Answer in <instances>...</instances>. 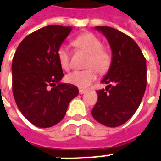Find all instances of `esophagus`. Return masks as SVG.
Masks as SVG:
<instances>
[{"label": "esophagus", "instance_id": "obj_1", "mask_svg": "<svg viewBox=\"0 0 161 161\" xmlns=\"http://www.w3.org/2000/svg\"><path fill=\"white\" fill-rule=\"evenodd\" d=\"M85 92H86V91H85V90H82V89H80V90H79V93H80V94H84Z\"/></svg>", "mask_w": 161, "mask_h": 161}]
</instances>
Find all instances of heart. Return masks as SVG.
<instances>
[{
    "label": "heart",
    "instance_id": "1",
    "mask_svg": "<svg viewBox=\"0 0 161 161\" xmlns=\"http://www.w3.org/2000/svg\"><path fill=\"white\" fill-rule=\"evenodd\" d=\"M77 50L88 54L84 70H74L66 76V81L78 88L85 89L96 80L97 71L104 75L110 70L112 64V55L110 50L102 46V41L92 32L80 34L72 42ZM58 62L64 69L70 66V53L65 46H60L57 51Z\"/></svg>",
    "mask_w": 161,
    "mask_h": 161
}]
</instances>
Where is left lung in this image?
Here are the masks:
<instances>
[{
	"label": "left lung",
	"mask_w": 161,
	"mask_h": 161,
	"mask_svg": "<svg viewBox=\"0 0 161 161\" xmlns=\"http://www.w3.org/2000/svg\"><path fill=\"white\" fill-rule=\"evenodd\" d=\"M106 36L112 50V64L102 83L105 90L97 91V101L92 110L100 124L117 127L135 113L147 87V64L135 41L119 30L97 26Z\"/></svg>",
	"instance_id": "left-lung-1"
}]
</instances>
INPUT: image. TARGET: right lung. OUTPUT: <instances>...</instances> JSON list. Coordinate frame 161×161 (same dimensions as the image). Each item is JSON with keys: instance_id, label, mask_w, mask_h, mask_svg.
I'll return each mask as SVG.
<instances>
[{"instance_id": "1", "label": "right lung", "mask_w": 161, "mask_h": 161, "mask_svg": "<svg viewBox=\"0 0 161 161\" xmlns=\"http://www.w3.org/2000/svg\"><path fill=\"white\" fill-rule=\"evenodd\" d=\"M72 27L49 25L27 36L12 62V90L18 109L30 123L47 128L64 117L78 94L74 85L59 84L64 77L57 51Z\"/></svg>"}]
</instances>
